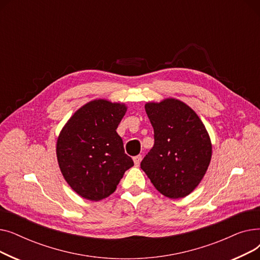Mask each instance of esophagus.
I'll return each instance as SVG.
<instances>
[{
  "label": "esophagus",
  "mask_w": 260,
  "mask_h": 260,
  "mask_svg": "<svg viewBox=\"0 0 260 260\" xmlns=\"http://www.w3.org/2000/svg\"><path fill=\"white\" fill-rule=\"evenodd\" d=\"M141 159H142V156H141V155H138V156H135V157H134V162H135V166H136V167H138V166L140 165Z\"/></svg>",
  "instance_id": "1"
}]
</instances>
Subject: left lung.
<instances>
[{
    "mask_svg": "<svg viewBox=\"0 0 260 260\" xmlns=\"http://www.w3.org/2000/svg\"><path fill=\"white\" fill-rule=\"evenodd\" d=\"M145 111L155 142L141 161V169L162 195L172 199L185 197L209 168V134L193 109L179 100L147 103Z\"/></svg>",
    "mask_w": 260,
    "mask_h": 260,
    "instance_id": "8db88e82",
    "label": "left lung"
}]
</instances>
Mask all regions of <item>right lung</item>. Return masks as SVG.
Returning <instances> with one entry per match:
<instances>
[{"label":"right lung","mask_w":260,"mask_h":260,"mask_svg":"<svg viewBox=\"0 0 260 260\" xmlns=\"http://www.w3.org/2000/svg\"><path fill=\"white\" fill-rule=\"evenodd\" d=\"M125 112L123 104L94 100L78 109L63 127L57 142L59 167L81 197H108L134 166L116 132Z\"/></svg>","instance_id":"right-lung-1"}]
</instances>
